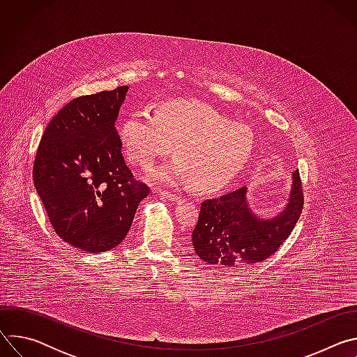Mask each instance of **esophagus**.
<instances>
[{
    "label": "esophagus",
    "mask_w": 357,
    "mask_h": 357,
    "mask_svg": "<svg viewBox=\"0 0 357 357\" xmlns=\"http://www.w3.org/2000/svg\"><path fill=\"white\" fill-rule=\"evenodd\" d=\"M154 192L158 193V195H161V196H164V197H167V199H171V200H178V199H181V195H179V193H174V192H168V190H162V189H155Z\"/></svg>",
    "instance_id": "esophagus-1"
}]
</instances>
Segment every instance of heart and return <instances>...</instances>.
<instances>
[{
  "instance_id": "b5f03b06",
  "label": "heart",
  "mask_w": 357,
  "mask_h": 357,
  "mask_svg": "<svg viewBox=\"0 0 357 357\" xmlns=\"http://www.w3.org/2000/svg\"><path fill=\"white\" fill-rule=\"evenodd\" d=\"M120 137L128 158L149 165L175 149V157L149 169L164 183L193 181L202 190L227 185L248 162L254 149L250 127L230 121L215 109L192 101L169 103L152 113L137 110L123 123Z\"/></svg>"
}]
</instances>
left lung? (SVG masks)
Segmentation results:
<instances>
[{
    "label": "left lung",
    "instance_id": "left-lung-1",
    "mask_svg": "<svg viewBox=\"0 0 357 357\" xmlns=\"http://www.w3.org/2000/svg\"><path fill=\"white\" fill-rule=\"evenodd\" d=\"M292 179L287 209L271 220H261L251 213L245 200V186L203 200L192 231L196 256L226 271L259 264L271 257L289 237L303 209L298 169Z\"/></svg>",
    "mask_w": 357,
    "mask_h": 357
}]
</instances>
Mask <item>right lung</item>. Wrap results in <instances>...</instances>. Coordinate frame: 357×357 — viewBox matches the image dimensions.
I'll use <instances>...</instances> for the list:
<instances>
[{
    "mask_svg": "<svg viewBox=\"0 0 357 357\" xmlns=\"http://www.w3.org/2000/svg\"><path fill=\"white\" fill-rule=\"evenodd\" d=\"M128 86L73 98L47 124L33 182L61 238L103 252L127 236L149 186L126 164L114 127Z\"/></svg>",
    "mask_w": 357,
    "mask_h": 357,
    "instance_id": "1",
    "label": "right lung"
}]
</instances>
